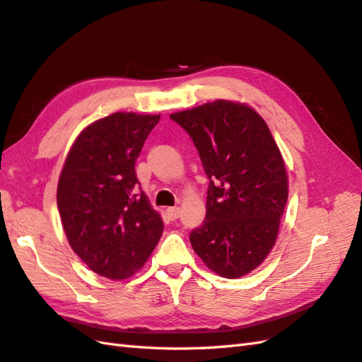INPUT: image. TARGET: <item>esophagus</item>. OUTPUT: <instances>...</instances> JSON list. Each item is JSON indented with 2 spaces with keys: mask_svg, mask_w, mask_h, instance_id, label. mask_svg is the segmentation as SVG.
<instances>
[{
  "mask_svg": "<svg viewBox=\"0 0 362 362\" xmlns=\"http://www.w3.org/2000/svg\"><path fill=\"white\" fill-rule=\"evenodd\" d=\"M166 213H168V216H170V219L175 221V219H179V217H180V208L179 206H171V208L166 209Z\"/></svg>",
  "mask_w": 362,
  "mask_h": 362,
  "instance_id": "esophagus-1",
  "label": "esophagus"
}]
</instances>
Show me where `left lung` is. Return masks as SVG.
<instances>
[{"mask_svg": "<svg viewBox=\"0 0 362 362\" xmlns=\"http://www.w3.org/2000/svg\"><path fill=\"white\" fill-rule=\"evenodd\" d=\"M170 119L192 139L209 179L205 221L189 234L192 250L209 270L238 279L274 247L288 199L281 151L247 105L216 100Z\"/></svg>", "mask_w": 362, "mask_h": 362, "instance_id": "8db88e82", "label": "left lung"}]
</instances>
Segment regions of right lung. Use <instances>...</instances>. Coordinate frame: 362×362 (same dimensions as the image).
Masks as SVG:
<instances>
[{
	"label": "right lung",
	"instance_id": "add662e5",
	"mask_svg": "<svg viewBox=\"0 0 362 362\" xmlns=\"http://www.w3.org/2000/svg\"><path fill=\"white\" fill-rule=\"evenodd\" d=\"M158 115L115 112L81 131L66 157L57 205L72 250L92 272L126 279L145 265L163 222L139 188L136 160Z\"/></svg>",
	"mask_w": 362,
	"mask_h": 362
}]
</instances>
